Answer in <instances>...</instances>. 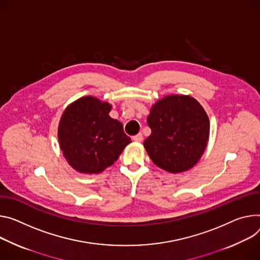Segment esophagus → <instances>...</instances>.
I'll return each instance as SVG.
<instances>
[{"mask_svg":"<svg viewBox=\"0 0 260 260\" xmlns=\"http://www.w3.org/2000/svg\"><path fill=\"white\" fill-rule=\"evenodd\" d=\"M133 140L136 141V142H141V141L143 140V135L141 134V133H139L138 135H136V136L133 137Z\"/></svg>","mask_w":260,"mask_h":260,"instance_id":"obj_1","label":"esophagus"}]
</instances>
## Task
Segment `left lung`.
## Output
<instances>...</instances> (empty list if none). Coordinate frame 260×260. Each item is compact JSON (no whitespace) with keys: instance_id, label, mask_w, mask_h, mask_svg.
I'll list each match as a JSON object with an SVG mask.
<instances>
[{"instance_id":"obj_1","label":"left lung","mask_w":260,"mask_h":260,"mask_svg":"<svg viewBox=\"0 0 260 260\" xmlns=\"http://www.w3.org/2000/svg\"><path fill=\"white\" fill-rule=\"evenodd\" d=\"M151 135L144 147L157 167L171 173L194 167L203 154L209 136V120L202 106L186 95H169L150 110Z\"/></svg>"}]
</instances>
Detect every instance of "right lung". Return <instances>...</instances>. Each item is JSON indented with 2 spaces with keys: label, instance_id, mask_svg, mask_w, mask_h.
<instances>
[{
  "label": "right lung",
  "instance_id": "add662e5",
  "mask_svg": "<svg viewBox=\"0 0 260 260\" xmlns=\"http://www.w3.org/2000/svg\"><path fill=\"white\" fill-rule=\"evenodd\" d=\"M111 105L85 96L64 111L58 137L68 164L81 173H101L132 142L120 121L109 116Z\"/></svg>",
  "mask_w": 260,
  "mask_h": 260
}]
</instances>
